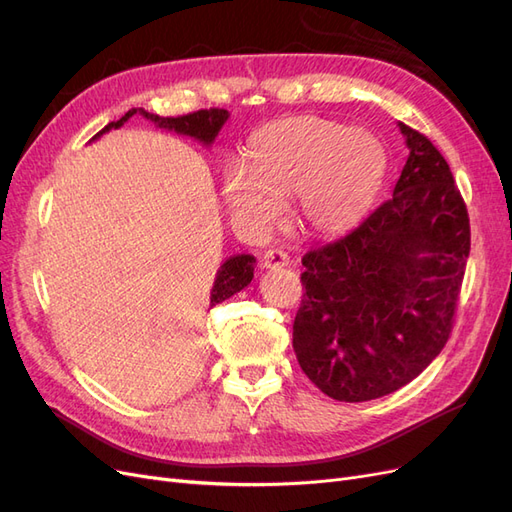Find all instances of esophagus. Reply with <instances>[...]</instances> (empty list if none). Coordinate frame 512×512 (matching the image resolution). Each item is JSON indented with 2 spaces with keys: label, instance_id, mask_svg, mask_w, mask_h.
<instances>
[{
  "label": "esophagus",
  "instance_id": "esophagus-1",
  "mask_svg": "<svg viewBox=\"0 0 512 512\" xmlns=\"http://www.w3.org/2000/svg\"><path fill=\"white\" fill-rule=\"evenodd\" d=\"M260 265L265 269H282V267L290 265V256L282 250H269V252H265V256H262Z\"/></svg>",
  "mask_w": 512,
  "mask_h": 512
}]
</instances>
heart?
Returning <instances> with one entry per match:
<instances>
[{"label": "heart", "mask_w": 512, "mask_h": 512, "mask_svg": "<svg viewBox=\"0 0 512 512\" xmlns=\"http://www.w3.org/2000/svg\"><path fill=\"white\" fill-rule=\"evenodd\" d=\"M386 175V151L374 134L320 117H294L260 130L247 149V170L224 175V200L239 220L271 228L282 203L297 196L299 224L337 237L359 224Z\"/></svg>", "instance_id": "b5f03b06"}]
</instances>
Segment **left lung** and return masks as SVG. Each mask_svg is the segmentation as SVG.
<instances>
[{"label":"left lung","mask_w":512,"mask_h":512,"mask_svg":"<svg viewBox=\"0 0 512 512\" xmlns=\"http://www.w3.org/2000/svg\"><path fill=\"white\" fill-rule=\"evenodd\" d=\"M399 130L410 156L393 196L303 256L292 348L324 395L350 404L401 389L442 352L470 256L451 168L425 134Z\"/></svg>","instance_id":"8db88e82"}]
</instances>
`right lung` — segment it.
I'll return each mask as SVG.
<instances>
[{"label": "right lung", "mask_w": 512, "mask_h": 512, "mask_svg": "<svg viewBox=\"0 0 512 512\" xmlns=\"http://www.w3.org/2000/svg\"><path fill=\"white\" fill-rule=\"evenodd\" d=\"M136 113L156 123L158 128L173 130L183 136H192L198 143H203L207 147L215 141V136H218V132L222 130V126L228 119V111H224V108H209V111L207 108H203V111L181 115V117H160V115L147 113L145 108H132V111H128L119 121L108 123V126L102 128L94 138H100L104 132L113 130V128L115 130L121 128L123 123H126ZM254 265H256V258L252 254L230 256L220 267L218 275H215L213 290H211V307L230 299L232 294H237L239 290H243L247 284H250L254 277Z\"/></svg>", "instance_id": "add662e5"}]
</instances>
